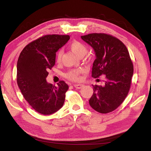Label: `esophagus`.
<instances>
[{
    "label": "esophagus",
    "instance_id": "obj_1",
    "mask_svg": "<svg viewBox=\"0 0 151 151\" xmlns=\"http://www.w3.org/2000/svg\"><path fill=\"white\" fill-rule=\"evenodd\" d=\"M74 86H75L76 88L80 89L83 87L84 85H83V84H75V85H74Z\"/></svg>",
    "mask_w": 151,
    "mask_h": 151
}]
</instances>
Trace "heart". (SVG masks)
Returning a JSON list of instances; mask_svg holds the SVG:
<instances>
[{
	"label": "heart",
	"mask_w": 151,
	"mask_h": 151,
	"mask_svg": "<svg viewBox=\"0 0 151 151\" xmlns=\"http://www.w3.org/2000/svg\"><path fill=\"white\" fill-rule=\"evenodd\" d=\"M68 47L73 53L77 56L78 57H83L88 52V48L86 46L83 44V42L78 40H73L68 45ZM63 51V50H59L57 51L56 54V60L57 62H60L62 58ZM84 70L83 68H75L68 71L66 74V77L73 81H78L81 80V74L83 73Z\"/></svg>",
	"instance_id": "heart-1"
}]
</instances>
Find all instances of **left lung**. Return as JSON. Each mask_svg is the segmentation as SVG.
Wrapping results in <instances>:
<instances>
[{"mask_svg": "<svg viewBox=\"0 0 151 151\" xmlns=\"http://www.w3.org/2000/svg\"><path fill=\"white\" fill-rule=\"evenodd\" d=\"M81 39L95 52L92 76H106L104 86L93 85L89 104L100 113H109L121 105L131 87L133 65L129 52L121 40L110 35L92 33L81 36Z\"/></svg>", "mask_w": 151, "mask_h": 151, "instance_id": "8db88e82", "label": "left lung"}]
</instances>
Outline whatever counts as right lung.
Listing matches in <instances>:
<instances>
[{
    "label": "right lung",
    "instance_id": "right-lung-1",
    "mask_svg": "<svg viewBox=\"0 0 151 151\" xmlns=\"http://www.w3.org/2000/svg\"><path fill=\"white\" fill-rule=\"evenodd\" d=\"M70 39L68 35H48L29 43L17 62V84L32 108L51 114L63 106L68 86L60 81L56 86L47 83L48 71L55 65L56 52Z\"/></svg>",
    "mask_w": 151,
    "mask_h": 151
}]
</instances>
